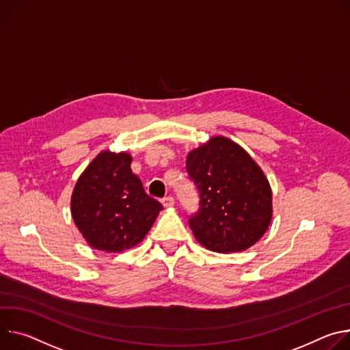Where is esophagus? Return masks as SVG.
Wrapping results in <instances>:
<instances>
[{"label":"esophagus","mask_w":350,"mask_h":350,"mask_svg":"<svg viewBox=\"0 0 350 350\" xmlns=\"http://www.w3.org/2000/svg\"><path fill=\"white\" fill-rule=\"evenodd\" d=\"M161 203H163V206H164L165 208H168V207H172V206L175 204V200H174L172 196H167V198H164V199L161 200Z\"/></svg>","instance_id":"esophagus-1"}]
</instances>
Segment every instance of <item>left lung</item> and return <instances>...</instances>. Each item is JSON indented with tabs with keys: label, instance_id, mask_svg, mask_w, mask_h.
I'll list each match as a JSON object with an SVG mask.
<instances>
[{
	"label": "left lung",
	"instance_id": "1",
	"mask_svg": "<svg viewBox=\"0 0 350 350\" xmlns=\"http://www.w3.org/2000/svg\"><path fill=\"white\" fill-rule=\"evenodd\" d=\"M186 172L199 191V208L189 215V225L203 246L235 253L264 235L273 195L262 171L241 146L213 137L187 154Z\"/></svg>",
	"mask_w": 350,
	"mask_h": 350
}]
</instances>
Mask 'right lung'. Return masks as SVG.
Wrapping results in <instances>:
<instances>
[{
    "instance_id": "add662e5",
    "label": "right lung",
    "mask_w": 350,
    "mask_h": 350,
    "mask_svg": "<svg viewBox=\"0 0 350 350\" xmlns=\"http://www.w3.org/2000/svg\"><path fill=\"white\" fill-rule=\"evenodd\" d=\"M126 152L103 151L77 180L72 217L88 243L98 250L122 252L146 237L163 210L131 170Z\"/></svg>"
}]
</instances>
